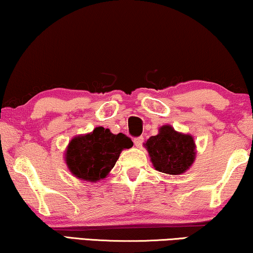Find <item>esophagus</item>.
Segmentation results:
<instances>
[{
    "mask_svg": "<svg viewBox=\"0 0 253 253\" xmlns=\"http://www.w3.org/2000/svg\"><path fill=\"white\" fill-rule=\"evenodd\" d=\"M143 140H144V138L142 137V136H140V137H135V138H134V144H135V147L141 148V147H142V143H143Z\"/></svg>",
    "mask_w": 253,
    "mask_h": 253,
    "instance_id": "34e87169",
    "label": "esophagus"
}]
</instances>
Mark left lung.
<instances>
[{
  "label": "left lung",
  "mask_w": 253,
  "mask_h": 253,
  "mask_svg": "<svg viewBox=\"0 0 253 253\" xmlns=\"http://www.w3.org/2000/svg\"><path fill=\"white\" fill-rule=\"evenodd\" d=\"M143 145L155 169L169 175L187 172L196 159L193 135L177 131L170 125L159 127L158 134L149 137Z\"/></svg>",
  "instance_id": "1"
}]
</instances>
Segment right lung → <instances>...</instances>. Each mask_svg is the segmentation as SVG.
Listing matches in <instances>:
<instances>
[{"mask_svg":"<svg viewBox=\"0 0 253 253\" xmlns=\"http://www.w3.org/2000/svg\"><path fill=\"white\" fill-rule=\"evenodd\" d=\"M131 147L133 142L126 135L112 134L109 128L101 126L74 136L67 144L64 159L77 179L97 182L109 175L122 151Z\"/></svg>","mask_w":253,"mask_h":253,"instance_id":"obj_1","label":"right lung"}]
</instances>
